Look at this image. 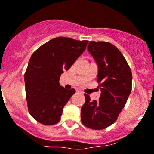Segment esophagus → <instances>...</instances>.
Returning <instances> with one entry per match:
<instances>
[{
	"mask_svg": "<svg viewBox=\"0 0 154 154\" xmlns=\"http://www.w3.org/2000/svg\"><path fill=\"white\" fill-rule=\"evenodd\" d=\"M78 91V92H80V93H82V91H80V90H78V91Z\"/></svg>",
	"mask_w": 154,
	"mask_h": 154,
	"instance_id": "34e87169",
	"label": "esophagus"
}]
</instances>
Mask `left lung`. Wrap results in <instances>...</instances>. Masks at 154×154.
<instances>
[{"mask_svg": "<svg viewBox=\"0 0 154 154\" xmlns=\"http://www.w3.org/2000/svg\"><path fill=\"white\" fill-rule=\"evenodd\" d=\"M88 51L98 66L99 101L85 94L81 122L87 128L101 130L114 124L131 91L132 73L119 49L111 43L90 41Z\"/></svg>", "mask_w": 154, "mask_h": 154, "instance_id": "1", "label": "left lung"}]
</instances>
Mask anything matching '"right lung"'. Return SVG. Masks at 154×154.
I'll return each mask as SVG.
<instances>
[{
    "mask_svg": "<svg viewBox=\"0 0 154 154\" xmlns=\"http://www.w3.org/2000/svg\"><path fill=\"white\" fill-rule=\"evenodd\" d=\"M88 40L58 37L32 54L24 74L27 106L40 123L51 125L60 119L63 109L75 89L62 87L59 80L85 51Z\"/></svg>",
    "mask_w": 154,
    "mask_h": 154,
    "instance_id": "right-lung-1",
    "label": "right lung"
}]
</instances>
